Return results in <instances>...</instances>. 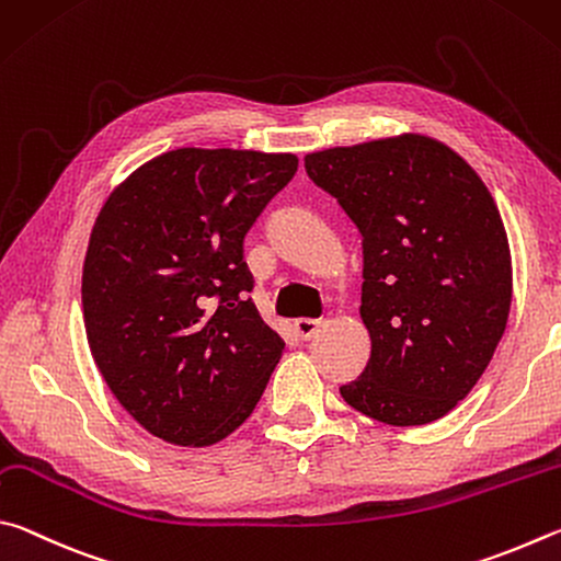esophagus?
Masks as SVG:
<instances>
[{"instance_id": "1", "label": "esophagus", "mask_w": 561, "mask_h": 561, "mask_svg": "<svg viewBox=\"0 0 561 561\" xmlns=\"http://www.w3.org/2000/svg\"><path fill=\"white\" fill-rule=\"evenodd\" d=\"M320 322L318 320H296L293 322V330H296V335L300 340H312L320 332Z\"/></svg>"}]
</instances>
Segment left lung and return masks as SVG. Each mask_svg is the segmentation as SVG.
<instances>
[{"label":"left lung","instance_id":"8db88e82","mask_svg":"<svg viewBox=\"0 0 561 561\" xmlns=\"http://www.w3.org/2000/svg\"><path fill=\"white\" fill-rule=\"evenodd\" d=\"M306 172L362 233L371 355L342 399L389 426L446 416L493 359L513 302L493 194L463 157L416 133L310 152Z\"/></svg>","mask_w":561,"mask_h":561}]
</instances>
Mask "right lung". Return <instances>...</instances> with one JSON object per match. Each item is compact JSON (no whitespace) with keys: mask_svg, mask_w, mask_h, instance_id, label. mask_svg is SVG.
I'll return each mask as SVG.
<instances>
[{"mask_svg":"<svg viewBox=\"0 0 561 561\" xmlns=\"http://www.w3.org/2000/svg\"><path fill=\"white\" fill-rule=\"evenodd\" d=\"M298 170L290 152H164L121 182L83 263L88 347L113 397L174 446L233 434L286 350L245 293L243 236Z\"/></svg>","mask_w":561,"mask_h":561,"instance_id":"1","label":"right lung"}]
</instances>
